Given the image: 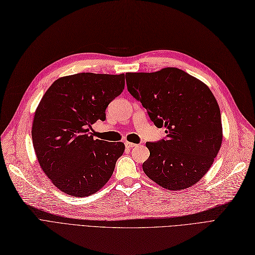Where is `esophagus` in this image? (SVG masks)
<instances>
[{
	"label": "esophagus",
	"mask_w": 255,
	"mask_h": 255,
	"mask_svg": "<svg viewBox=\"0 0 255 255\" xmlns=\"http://www.w3.org/2000/svg\"><path fill=\"white\" fill-rule=\"evenodd\" d=\"M125 146L127 147V148H132V147H135V146H136V144L126 141V142H125Z\"/></svg>",
	"instance_id": "obj_1"
}]
</instances>
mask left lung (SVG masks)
Wrapping results in <instances>:
<instances>
[{"label": "left lung", "mask_w": 255, "mask_h": 255, "mask_svg": "<svg viewBox=\"0 0 255 255\" xmlns=\"http://www.w3.org/2000/svg\"><path fill=\"white\" fill-rule=\"evenodd\" d=\"M129 93L141 102L166 136L147 142L146 176L169 191L197 183L212 166L223 142L219 106L202 81L177 68L127 73ZM127 81V80H126Z\"/></svg>", "instance_id": "1"}]
</instances>
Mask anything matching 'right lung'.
I'll use <instances>...</instances> for the list:
<instances>
[{
	"mask_svg": "<svg viewBox=\"0 0 255 255\" xmlns=\"http://www.w3.org/2000/svg\"><path fill=\"white\" fill-rule=\"evenodd\" d=\"M125 77L74 74L55 80L43 95L32 122V144L41 168L61 192L90 196L111 178L125 145L94 139L90 130L97 120H106Z\"/></svg>",
	"mask_w": 255,
	"mask_h": 255,
	"instance_id": "1",
	"label": "right lung"
}]
</instances>
